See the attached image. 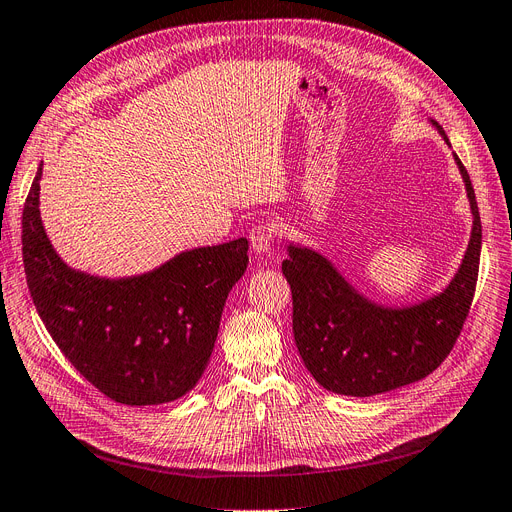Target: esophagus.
<instances>
[{
    "instance_id": "esophagus-1",
    "label": "esophagus",
    "mask_w": 512,
    "mask_h": 512,
    "mask_svg": "<svg viewBox=\"0 0 512 512\" xmlns=\"http://www.w3.org/2000/svg\"><path fill=\"white\" fill-rule=\"evenodd\" d=\"M250 246L258 256H269L273 246V229L271 227H254L250 233Z\"/></svg>"
}]
</instances>
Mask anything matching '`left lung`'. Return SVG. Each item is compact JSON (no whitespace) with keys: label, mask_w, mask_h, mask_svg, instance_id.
<instances>
[{"label":"left lung","mask_w":512,"mask_h":512,"mask_svg":"<svg viewBox=\"0 0 512 512\" xmlns=\"http://www.w3.org/2000/svg\"><path fill=\"white\" fill-rule=\"evenodd\" d=\"M429 125L450 145L444 129ZM465 183L473 227L454 277L437 294L402 306L358 291L319 250L287 241L283 275L294 298V339L310 375L333 394L369 398L415 383L440 367L465 323L479 271L481 221L469 173Z\"/></svg>","instance_id":"8db88e82"}]
</instances>
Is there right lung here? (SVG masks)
<instances>
[{
  "label": "right lung",
  "instance_id": "right-lung-1",
  "mask_svg": "<svg viewBox=\"0 0 512 512\" xmlns=\"http://www.w3.org/2000/svg\"><path fill=\"white\" fill-rule=\"evenodd\" d=\"M39 164L22 212L31 298L56 346L114 402L152 406L191 392L208 367L229 291L248 269V239L179 252L131 277L68 266L45 233Z\"/></svg>",
  "mask_w": 512,
  "mask_h": 512
}]
</instances>
